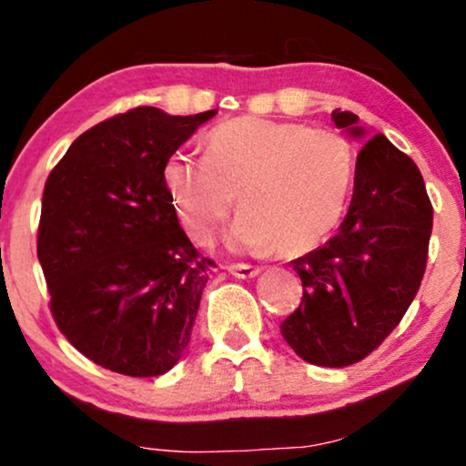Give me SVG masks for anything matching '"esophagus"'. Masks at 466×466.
<instances>
[{"label":"esophagus","instance_id":"esophagus-1","mask_svg":"<svg viewBox=\"0 0 466 466\" xmlns=\"http://www.w3.org/2000/svg\"><path fill=\"white\" fill-rule=\"evenodd\" d=\"M228 271L238 279H251V278H256L258 273L262 271V268L260 267H251V265H229Z\"/></svg>","mask_w":466,"mask_h":466}]
</instances>
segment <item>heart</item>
Instances as JSON below:
<instances>
[{
	"mask_svg": "<svg viewBox=\"0 0 466 466\" xmlns=\"http://www.w3.org/2000/svg\"><path fill=\"white\" fill-rule=\"evenodd\" d=\"M356 173L343 134L301 123L238 116L206 137V154L176 149L162 165V184L179 223L208 243L237 206L226 245L234 251L297 256L339 226Z\"/></svg>",
	"mask_w": 466,
	"mask_h": 466,
	"instance_id": "heart-1",
	"label": "heart"
}]
</instances>
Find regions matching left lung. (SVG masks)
<instances>
[{
  "label": "left lung",
  "instance_id": "left-lung-1",
  "mask_svg": "<svg viewBox=\"0 0 466 466\" xmlns=\"http://www.w3.org/2000/svg\"><path fill=\"white\" fill-rule=\"evenodd\" d=\"M332 121L367 141L354 112L334 110ZM430 234L421 171L384 134L369 138L336 237L290 262L304 299L279 328L295 354L317 367H350L382 345L421 287Z\"/></svg>",
  "mask_w": 466,
  "mask_h": 466
}]
</instances>
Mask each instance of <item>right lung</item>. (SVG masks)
Instances as JSON below:
<instances>
[{"mask_svg": "<svg viewBox=\"0 0 466 466\" xmlns=\"http://www.w3.org/2000/svg\"><path fill=\"white\" fill-rule=\"evenodd\" d=\"M217 110L134 108L97 123L49 173L36 254L66 340L115 373L154 378L188 347L215 267L179 228L167 156Z\"/></svg>", "mask_w": 466, "mask_h": 466, "instance_id": "right-lung-1", "label": "right lung"}]
</instances>
